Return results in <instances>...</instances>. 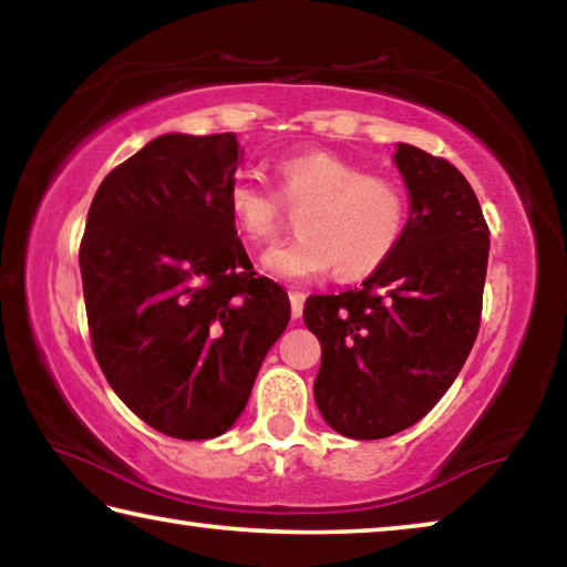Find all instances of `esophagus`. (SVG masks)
Here are the masks:
<instances>
[{
  "instance_id": "1",
  "label": "esophagus",
  "mask_w": 567,
  "mask_h": 567,
  "mask_svg": "<svg viewBox=\"0 0 567 567\" xmlns=\"http://www.w3.org/2000/svg\"><path fill=\"white\" fill-rule=\"evenodd\" d=\"M290 307H292V318H302V307H305V295L300 290H290Z\"/></svg>"
}]
</instances>
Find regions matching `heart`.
Wrapping results in <instances>:
<instances>
[{"instance_id":"1","label":"heart","mask_w":567,"mask_h":567,"mask_svg":"<svg viewBox=\"0 0 567 567\" xmlns=\"http://www.w3.org/2000/svg\"><path fill=\"white\" fill-rule=\"evenodd\" d=\"M277 192L252 172L227 185V209L237 233L252 245L280 235L287 209L300 213L302 235L265 255L267 272L287 282L334 275L352 280L388 260L405 237L410 199L395 177L362 172L358 162L328 150H310L275 165Z\"/></svg>"}]
</instances>
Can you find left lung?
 I'll list each match as a JSON object with an SVG mask.
<instances>
[{"instance_id":"8db88e82","label":"left lung","mask_w":567,"mask_h":567,"mask_svg":"<svg viewBox=\"0 0 567 567\" xmlns=\"http://www.w3.org/2000/svg\"><path fill=\"white\" fill-rule=\"evenodd\" d=\"M410 219L385 262L354 290L310 295L305 324L322 344L315 402L344 437L415 425L453 385L480 330L491 229L463 172L398 145Z\"/></svg>"}]
</instances>
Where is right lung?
<instances>
[{
	"label": "right lung",
	"mask_w": 567,
	"mask_h": 567,
	"mask_svg": "<svg viewBox=\"0 0 567 567\" xmlns=\"http://www.w3.org/2000/svg\"><path fill=\"white\" fill-rule=\"evenodd\" d=\"M237 134H162L114 167L80 243L92 350L120 400L179 440L223 435L290 322L227 209Z\"/></svg>",
	"instance_id": "obj_1"
}]
</instances>
